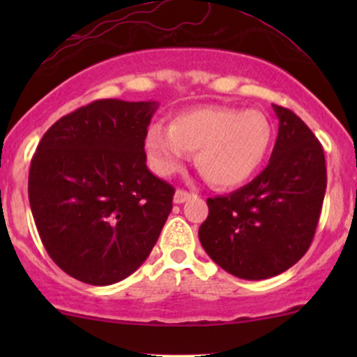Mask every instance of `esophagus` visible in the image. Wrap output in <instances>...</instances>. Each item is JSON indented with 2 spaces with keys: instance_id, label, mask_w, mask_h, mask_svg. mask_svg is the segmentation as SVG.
<instances>
[{
  "instance_id": "esophagus-1",
  "label": "esophagus",
  "mask_w": 357,
  "mask_h": 357,
  "mask_svg": "<svg viewBox=\"0 0 357 357\" xmlns=\"http://www.w3.org/2000/svg\"><path fill=\"white\" fill-rule=\"evenodd\" d=\"M195 196V192H190V191H184V190H178L174 192V203L181 204L184 202H188V199L192 198Z\"/></svg>"
}]
</instances>
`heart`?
Wrapping results in <instances>:
<instances>
[{"mask_svg": "<svg viewBox=\"0 0 357 357\" xmlns=\"http://www.w3.org/2000/svg\"><path fill=\"white\" fill-rule=\"evenodd\" d=\"M273 127L260 110L206 105L184 110L169 127L151 126L144 149L151 169L167 178L195 153L196 169L211 186L236 188L260 169L272 144Z\"/></svg>", "mask_w": 357, "mask_h": 357, "instance_id": "b5f03b06", "label": "heart"}]
</instances>
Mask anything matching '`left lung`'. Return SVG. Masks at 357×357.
<instances>
[{"label":"left lung","instance_id":"left-lung-1","mask_svg":"<svg viewBox=\"0 0 357 357\" xmlns=\"http://www.w3.org/2000/svg\"><path fill=\"white\" fill-rule=\"evenodd\" d=\"M272 107L278 136L267 167L240 190L208 198L198 231L211 260L243 280L275 277L305 255L327 186L321 142L292 110Z\"/></svg>","mask_w":357,"mask_h":357}]
</instances>
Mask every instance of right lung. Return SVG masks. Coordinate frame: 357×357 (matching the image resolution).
<instances>
[{
	"instance_id": "obj_1",
	"label": "right lung",
	"mask_w": 357,
	"mask_h": 357,
	"mask_svg": "<svg viewBox=\"0 0 357 357\" xmlns=\"http://www.w3.org/2000/svg\"><path fill=\"white\" fill-rule=\"evenodd\" d=\"M154 100H96L61 117L31 159L28 198L43 247L65 273L110 285L149 257L174 188L146 166Z\"/></svg>"
}]
</instances>
